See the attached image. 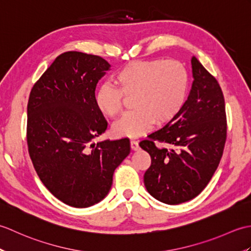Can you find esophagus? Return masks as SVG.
<instances>
[{
	"mask_svg": "<svg viewBox=\"0 0 251 251\" xmlns=\"http://www.w3.org/2000/svg\"><path fill=\"white\" fill-rule=\"evenodd\" d=\"M130 148H131V150H134V151L139 150V143H138V141H136V140H131Z\"/></svg>",
	"mask_w": 251,
	"mask_h": 251,
	"instance_id": "esophagus-1",
	"label": "esophagus"
}]
</instances>
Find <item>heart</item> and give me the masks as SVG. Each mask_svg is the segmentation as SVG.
Masks as SVG:
<instances>
[{
    "mask_svg": "<svg viewBox=\"0 0 251 251\" xmlns=\"http://www.w3.org/2000/svg\"><path fill=\"white\" fill-rule=\"evenodd\" d=\"M112 84H103L96 94L98 110L110 119L119 116L124 97L131 100L132 110L113 126L114 134L136 138L153 125H163L177 116L186 101L190 77L183 63L177 60L132 61L117 70Z\"/></svg>",
    "mask_w": 251,
    "mask_h": 251,
    "instance_id": "heart-1",
    "label": "heart"
}]
</instances>
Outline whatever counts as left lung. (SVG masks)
Instances as JSON below:
<instances>
[{
    "mask_svg": "<svg viewBox=\"0 0 251 251\" xmlns=\"http://www.w3.org/2000/svg\"><path fill=\"white\" fill-rule=\"evenodd\" d=\"M194 81L180 113L139 146L151 156L145 185L154 199L178 205L194 199L214 176L226 140L225 97L217 79L192 57ZM170 149L157 148L154 141Z\"/></svg>",
    "mask_w": 251,
    "mask_h": 251,
    "instance_id": "left-lung-1",
    "label": "left lung"
}]
</instances>
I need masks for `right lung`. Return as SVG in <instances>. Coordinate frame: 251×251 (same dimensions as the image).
<instances>
[{
    "instance_id": "right-lung-1",
    "label": "right lung",
    "mask_w": 251,
    "mask_h": 251,
    "mask_svg": "<svg viewBox=\"0 0 251 251\" xmlns=\"http://www.w3.org/2000/svg\"><path fill=\"white\" fill-rule=\"evenodd\" d=\"M103 58L81 51L58 56L32 87L26 142L35 172L65 204L86 208L108 195L116 167L130 153L129 139H94L108 123L95 90L110 69Z\"/></svg>"
}]
</instances>
